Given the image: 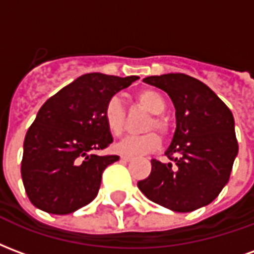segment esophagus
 I'll return each instance as SVG.
<instances>
[{
    "instance_id": "esophagus-1",
    "label": "esophagus",
    "mask_w": 254,
    "mask_h": 254,
    "mask_svg": "<svg viewBox=\"0 0 254 254\" xmlns=\"http://www.w3.org/2000/svg\"><path fill=\"white\" fill-rule=\"evenodd\" d=\"M121 160L122 162H130L132 158H130V156H121Z\"/></svg>"
}]
</instances>
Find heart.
I'll return each instance as SVG.
<instances>
[{"label":"heart","instance_id":"b5f03b06","mask_svg":"<svg viewBox=\"0 0 254 254\" xmlns=\"http://www.w3.org/2000/svg\"><path fill=\"white\" fill-rule=\"evenodd\" d=\"M136 99L145 110H148L151 114H155L152 121L148 127H156L162 134H166L169 130L167 122L160 117V114L166 110V99L163 95L158 92L156 89L143 88L136 94ZM103 118L107 129L111 134L120 136L124 130V106L120 98L113 96L106 103ZM160 145V137L155 132L145 133L140 136H127L114 145L116 152L125 156H140V155L148 154Z\"/></svg>","mask_w":254,"mask_h":254}]
</instances>
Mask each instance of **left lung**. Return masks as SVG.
<instances>
[{"label": "left lung", "mask_w": 254, "mask_h": 254, "mask_svg": "<svg viewBox=\"0 0 254 254\" xmlns=\"http://www.w3.org/2000/svg\"><path fill=\"white\" fill-rule=\"evenodd\" d=\"M144 83L170 96L177 127L165 152L170 162L151 160V174L138 189L176 212L205 207L229 182L238 155L233 113L208 85L184 73L149 76Z\"/></svg>", "instance_id": "obj_1"}]
</instances>
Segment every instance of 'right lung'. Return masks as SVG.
I'll return each instance as SVG.
<instances>
[{
    "instance_id": "1",
    "label": "right lung",
    "mask_w": 254,
    "mask_h": 254,
    "mask_svg": "<svg viewBox=\"0 0 254 254\" xmlns=\"http://www.w3.org/2000/svg\"><path fill=\"white\" fill-rule=\"evenodd\" d=\"M137 78L87 73L42 106L25 134L21 160L25 193L36 208L66 215L96 197L103 170L120 159L92 154L113 143L106 103Z\"/></svg>"
}]
</instances>
